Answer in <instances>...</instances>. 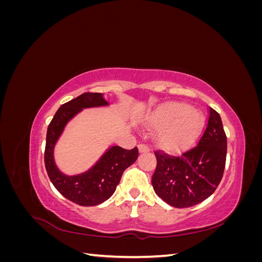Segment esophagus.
I'll return each mask as SVG.
<instances>
[{"label": "esophagus", "mask_w": 262, "mask_h": 262, "mask_svg": "<svg viewBox=\"0 0 262 262\" xmlns=\"http://www.w3.org/2000/svg\"><path fill=\"white\" fill-rule=\"evenodd\" d=\"M138 148H139V152H140V153H146V152H149V148H148V146H147V145H145V144H139Z\"/></svg>", "instance_id": "obj_1"}]
</instances>
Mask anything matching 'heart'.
<instances>
[{"label": "heart", "mask_w": 262, "mask_h": 262, "mask_svg": "<svg viewBox=\"0 0 262 262\" xmlns=\"http://www.w3.org/2000/svg\"><path fill=\"white\" fill-rule=\"evenodd\" d=\"M204 117L198 109L185 102L171 101L153 112L146 119V126L160 131L157 142L168 152L191 145L203 128Z\"/></svg>", "instance_id": "heart-1"}]
</instances>
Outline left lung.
Returning <instances> with one entry per match:
<instances>
[{"mask_svg":"<svg viewBox=\"0 0 262 262\" xmlns=\"http://www.w3.org/2000/svg\"><path fill=\"white\" fill-rule=\"evenodd\" d=\"M210 118L198 146L171 157L156 152L157 166L152 177L155 193L173 208H189L215 191L223 177L227 140L222 119L209 107Z\"/></svg>","mask_w":262,"mask_h":262,"instance_id":"left-lung-1","label":"left lung"}]
</instances>
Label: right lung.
Segmentation results:
<instances>
[{
  "mask_svg": "<svg viewBox=\"0 0 262 262\" xmlns=\"http://www.w3.org/2000/svg\"><path fill=\"white\" fill-rule=\"evenodd\" d=\"M110 107L104 94L84 93L63 104L47 130L45 165L55 189L67 199L83 207H93L108 200L116 191L124 171L137 161L139 150L124 149L109 145L97 162L82 172L68 175L63 172L54 160V148L67 124L84 109Z\"/></svg>",
  "mask_w": 262,
  "mask_h": 262,
  "instance_id": "obj_1",
  "label": "right lung"
}]
</instances>
